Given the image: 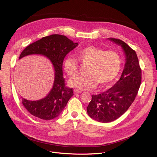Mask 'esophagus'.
<instances>
[{
	"mask_svg": "<svg viewBox=\"0 0 157 157\" xmlns=\"http://www.w3.org/2000/svg\"><path fill=\"white\" fill-rule=\"evenodd\" d=\"M81 93V90H78V89H75L74 90V94H80Z\"/></svg>",
	"mask_w": 157,
	"mask_h": 157,
	"instance_id": "1",
	"label": "esophagus"
}]
</instances>
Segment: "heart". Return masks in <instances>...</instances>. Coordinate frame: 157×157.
Here are the masks:
<instances>
[{"label":"heart","mask_w":157,"mask_h":157,"mask_svg":"<svg viewBox=\"0 0 157 157\" xmlns=\"http://www.w3.org/2000/svg\"><path fill=\"white\" fill-rule=\"evenodd\" d=\"M77 59L67 56L63 62L64 71L69 76L79 72L80 63L85 66L86 73L69 81L72 87L89 90L97 84L105 86L111 83L117 77L121 66V58L114 51H105L95 46H88L77 52ZM79 61H78V60Z\"/></svg>","instance_id":"b5f03b06"}]
</instances>
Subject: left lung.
Segmentation results:
<instances>
[{
  "label": "left lung",
  "mask_w": 157,
  "mask_h": 157,
  "mask_svg": "<svg viewBox=\"0 0 157 157\" xmlns=\"http://www.w3.org/2000/svg\"><path fill=\"white\" fill-rule=\"evenodd\" d=\"M109 39L122 47L126 63L121 78L111 88L91 96L87 112L91 118L101 123L114 121L128 110L136 98L142 82V69L135 51L120 39Z\"/></svg>",
  "instance_id": "8db88e82"
}]
</instances>
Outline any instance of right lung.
<instances>
[{
	"instance_id": "right-lung-1",
	"label": "right lung",
	"mask_w": 157,
	"mask_h": 157,
	"mask_svg": "<svg viewBox=\"0 0 157 157\" xmlns=\"http://www.w3.org/2000/svg\"><path fill=\"white\" fill-rule=\"evenodd\" d=\"M78 45V43H73L66 36L52 34L32 43L21 52L19 59L34 54L47 57L55 70L53 87L45 98L34 101L22 99L23 106L32 116L44 120H52L60 115L73 95V88L65 84L62 64L65 56Z\"/></svg>"
}]
</instances>
